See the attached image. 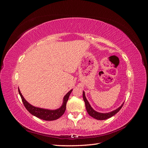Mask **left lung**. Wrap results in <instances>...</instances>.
I'll return each mask as SVG.
<instances>
[{
	"instance_id": "left-lung-1",
	"label": "left lung",
	"mask_w": 148,
	"mask_h": 148,
	"mask_svg": "<svg viewBox=\"0 0 148 148\" xmlns=\"http://www.w3.org/2000/svg\"><path fill=\"white\" fill-rule=\"evenodd\" d=\"M83 100L85 102V106H86V110L88 112V114L90 116H91L92 117L95 118L97 120H106L107 119L110 118L111 117H112V116L115 115L121 109V108H122L123 104H124V103H123L122 106H121L120 107H119L118 109H117L114 111H112V112H109V113L103 114V113L98 112L95 111L92 108L91 105L89 104V102L86 99V96H85V93H84V91L83 92Z\"/></svg>"
}]
</instances>
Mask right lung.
Listing matches in <instances>:
<instances>
[{
	"label": "right lung",
	"instance_id": "obj_1",
	"mask_svg": "<svg viewBox=\"0 0 148 148\" xmlns=\"http://www.w3.org/2000/svg\"><path fill=\"white\" fill-rule=\"evenodd\" d=\"M72 89L70 90L64 97V102L62 104V106L59 109L56 110H48V109H41L39 107H36L34 106H31L30 104L26 101L25 98L22 96L21 93L18 88V92L21 96L22 102H23V104L25 107V108L27 109L30 114L33 115L35 116L39 119H42L44 120L47 121H51V120H55L59 118H60L61 116L63 115L66 110V105L67 101H68L70 95L71 94Z\"/></svg>",
	"mask_w": 148,
	"mask_h": 148
}]
</instances>
